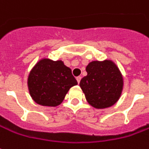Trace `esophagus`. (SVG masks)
<instances>
[{
	"instance_id": "esophagus-1",
	"label": "esophagus",
	"mask_w": 149,
	"mask_h": 149,
	"mask_svg": "<svg viewBox=\"0 0 149 149\" xmlns=\"http://www.w3.org/2000/svg\"><path fill=\"white\" fill-rule=\"evenodd\" d=\"M76 79H77V82H78V83H79V82H80V80H81V77L80 76H78L76 78Z\"/></svg>"
}]
</instances>
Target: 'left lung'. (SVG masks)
<instances>
[{
    "label": "left lung",
    "instance_id": "obj_1",
    "mask_svg": "<svg viewBox=\"0 0 149 149\" xmlns=\"http://www.w3.org/2000/svg\"><path fill=\"white\" fill-rule=\"evenodd\" d=\"M88 73L79 83L87 101L95 108H107L118 101L123 88V78L112 61H92Z\"/></svg>",
    "mask_w": 149,
    "mask_h": 149
}]
</instances>
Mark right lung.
Instances as JSON below:
<instances>
[{"mask_svg":"<svg viewBox=\"0 0 149 149\" xmlns=\"http://www.w3.org/2000/svg\"><path fill=\"white\" fill-rule=\"evenodd\" d=\"M76 84L70 68L61 61L49 59L37 63L28 79L29 93L35 102L48 107L61 104L70 88Z\"/></svg>","mask_w":149,"mask_h":149,"instance_id":"obj_1","label":"right lung"}]
</instances>
